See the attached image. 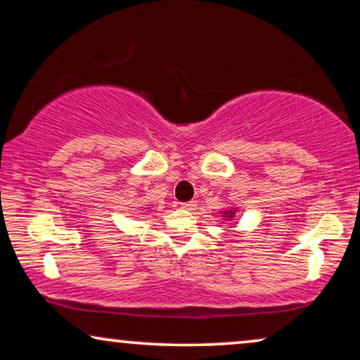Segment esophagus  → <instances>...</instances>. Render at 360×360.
Segmentation results:
<instances>
[{
  "label": "esophagus",
  "instance_id": "1",
  "mask_svg": "<svg viewBox=\"0 0 360 360\" xmlns=\"http://www.w3.org/2000/svg\"><path fill=\"white\" fill-rule=\"evenodd\" d=\"M181 208L188 210V211H193L196 208V201H186V203H181Z\"/></svg>",
  "mask_w": 360,
  "mask_h": 360
}]
</instances>
